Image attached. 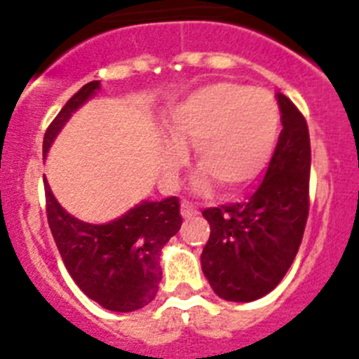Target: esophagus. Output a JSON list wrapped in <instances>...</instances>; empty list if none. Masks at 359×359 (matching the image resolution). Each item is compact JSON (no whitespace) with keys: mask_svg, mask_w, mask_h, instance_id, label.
Instances as JSON below:
<instances>
[{"mask_svg":"<svg viewBox=\"0 0 359 359\" xmlns=\"http://www.w3.org/2000/svg\"><path fill=\"white\" fill-rule=\"evenodd\" d=\"M196 214H198V208H196L192 203H189V201H185V199H183V201H182V215H183V217H192V215H196Z\"/></svg>","mask_w":359,"mask_h":359,"instance_id":"obj_1","label":"esophagus"}]
</instances>
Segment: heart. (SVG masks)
<instances>
[{
    "label": "heart",
    "mask_w": 359,
    "mask_h": 359,
    "mask_svg": "<svg viewBox=\"0 0 359 359\" xmlns=\"http://www.w3.org/2000/svg\"><path fill=\"white\" fill-rule=\"evenodd\" d=\"M278 129L280 109L268 91L236 82L199 88L177 102L167 118L170 144L161 154L163 176L172 180L182 149L192 147L194 165L219 192H237L264 170Z\"/></svg>",
    "instance_id": "b5f03b06"
}]
</instances>
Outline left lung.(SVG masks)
I'll use <instances>...</instances> for the list:
<instances>
[{
    "mask_svg": "<svg viewBox=\"0 0 359 359\" xmlns=\"http://www.w3.org/2000/svg\"><path fill=\"white\" fill-rule=\"evenodd\" d=\"M282 131L266 176L246 201L203 210L210 237L201 268L217 297L252 302L278 286L297 257L309 214V129L277 93Z\"/></svg>",
    "mask_w": 359,
    "mask_h": 359,
    "instance_id": "8db88e82",
    "label": "left lung"
}]
</instances>
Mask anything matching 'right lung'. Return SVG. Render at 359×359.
<instances>
[{
  "label": "right lung",
  "mask_w": 359,
  "mask_h": 359,
  "mask_svg": "<svg viewBox=\"0 0 359 359\" xmlns=\"http://www.w3.org/2000/svg\"><path fill=\"white\" fill-rule=\"evenodd\" d=\"M100 90V82L82 86L52 120L43 140V156L73 111ZM46 217L68 273L82 293L104 309L131 313L152 302L161 280L160 253L182 228L180 199L142 201L122 217L90 224L69 215L44 180Z\"/></svg>",
  "instance_id": "add662e5"
}]
</instances>
